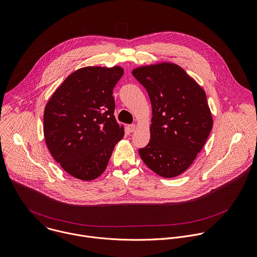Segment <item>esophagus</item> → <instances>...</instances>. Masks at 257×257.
<instances>
[{"label":"esophagus","mask_w":257,"mask_h":257,"mask_svg":"<svg viewBox=\"0 0 257 257\" xmlns=\"http://www.w3.org/2000/svg\"><path fill=\"white\" fill-rule=\"evenodd\" d=\"M128 129L130 132H134L136 130V125L135 124H132V125H129L128 126Z\"/></svg>","instance_id":"obj_1"}]
</instances>
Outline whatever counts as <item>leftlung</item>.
I'll list each match as a JSON object with an SVG mask.
<instances>
[{
    "label": "left lung",
    "mask_w": 257,
    "mask_h": 257,
    "mask_svg": "<svg viewBox=\"0 0 257 257\" xmlns=\"http://www.w3.org/2000/svg\"><path fill=\"white\" fill-rule=\"evenodd\" d=\"M152 107L150 141L139 149L143 162L162 178L191 166L213 127L205 91L180 65L160 62L132 70Z\"/></svg>",
    "instance_id": "obj_1"
}]
</instances>
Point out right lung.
<instances>
[{"instance_id": "1", "label": "right lung", "mask_w": 257, "mask_h": 257, "mask_svg": "<svg viewBox=\"0 0 257 257\" xmlns=\"http://www.w3.org/2000/svg\"><path fill=\"white\" fill-rule=\"evenodd\" d=\"M121 66H85L69 74L44 110L47 148L65 172L81 181L100 177L124 127L114 116L113 90Z\"/></svg>"}]
</instances>
